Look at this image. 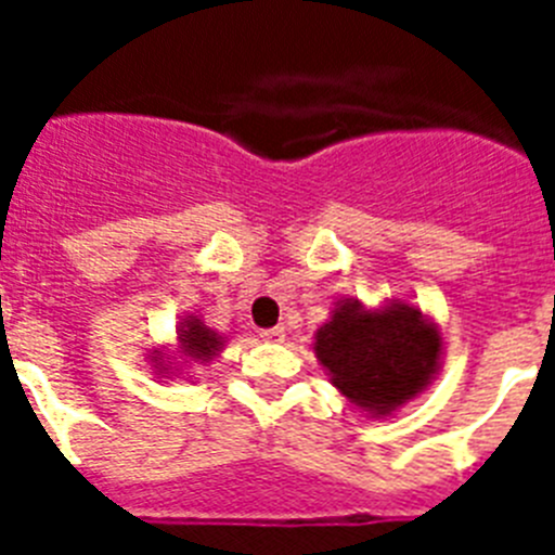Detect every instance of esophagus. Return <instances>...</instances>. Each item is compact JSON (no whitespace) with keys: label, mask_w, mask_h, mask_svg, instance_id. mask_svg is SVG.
I'll use <instances>...</instances> for the list:
<instances>
[{"label":"esophagus","mask_w":555,"mask_h":555,"mask_svg":"<svg viewBox=\"0 0 555 555\" xmlns=\"http://www.w3.org/2000/svg\"><path fill=\"white\" fill-rule=\"evenodd\" d=\"M261 338L263 341H283V338H286V331H283V327H267V331H261Z\"/></svg>","instance_id":"1"}]
</instances>
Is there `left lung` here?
I'll return each instance as SVG.
<instances>
[{
	"instance_id": "obj_1",
	"label": "left lung",
	"mask_w": 555,
	"mask_h": 555,
	"mask_svg": "<svg viewBox=\"0 0 555 555\" xmlns=\"http://www.w3.org/2000/svg\"><path fill=\"white\" fill-rule=\"evenodd\" d=\"M439 347L442 341L416 308L370 313L347 302L320 327L313 350L341 395L372 414H389L430 384Z\"/></svg>"
}]
</instances>
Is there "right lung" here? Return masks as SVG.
<instances>
[{"label":"right lung","instance_id":"obj_1","mask_svg":"<svg viewBox=\"0 0 555 555\" xmlns=\"http://www.w3.org/2000/svg\"><path fill=\"white\" fill-rule=\"evenodd\" d=\"M180 341H183V352L191 358H208L219 350L217 333H210L199 320H189L180 331Z\"/></svg>","mask_w":555,"mask_h":555}]
</instances>
